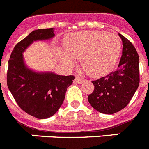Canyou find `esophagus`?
I'll list each match as a JSON object with an SVG mask.
<instances>
[{
  "label": "esophagus",
  "mask_w": 149,
  "mask_h": 149,
  "mask_svg": "<svg viewBox=\"0 0 149 149\" xmlns=\"http://www.w3.org/2000/svg\"><path fill=\"white\" fill-rule=\"evenodd\" d=\"M74 81H75L76 83H77V84H82V83H84V80L82 77H80V76H76L75 79H74Z\"/></svg>",
  "instance_id": "1"
}]
</instances>
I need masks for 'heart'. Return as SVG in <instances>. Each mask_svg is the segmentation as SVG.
I'll return each mask as SVG.
<instances>
[{
	"instance_id": "b5f03b06",
	"label": "heart",
	"mask_w": 149,
	"mask_h": 149,
	"mask_svg": "<svg viewBox=\"0 0 149 149\" xmlns=\"http://www.w3.org/2000/svg\"><path fill=\"white\" fill-rule=\"evenodd\" d=\"M121 52L120 38L101 31H85L71 33L63 40V47L57 53L66 65L72 67L75 59L91 77H100L113 69Z\"/></svg>"
}]
</instances>
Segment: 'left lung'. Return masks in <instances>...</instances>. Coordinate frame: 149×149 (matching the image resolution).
I'll return each instance as SVG.
<instances>
[{"label":"left lung","mask_w":149,"mask_h":149,"mask_svg":"<svg viewBox=\"0 0 149 149\" xmlns=\"http://www.w3.org/2000/svg\"><path fill=\"white\" fill-rule=\"evenodd\" d=\"M123 43V50L118 67L105 77L92 81L93 92L88 101L100 113L112 114L128 105L139 84V55L128 39L118 34Z\"/></svg>","instance_id":"left-lung-1"}]
</instances>
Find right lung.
<instances>
[{
	"label": "right lung",
	"mask_w": 149,
	"mask_h": 149,
	"mask_svg": "<svg viewBox=\"0 0 149 149\" xmlns=\"http://www.w3.org/2000/svg\"><path fill=\"white\" fill-rule=\"evenodd\" d=\"M54 29H38L19 42L11 53L7 74V87L23 111L39 119L55 114L65 100L67 88L75 77L53 72H37L27 67L22 53L34 41L51 39Z\"/></svg>",
	"instance_id": "obj_1"
}]
</instances>
